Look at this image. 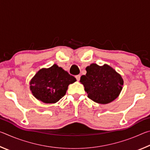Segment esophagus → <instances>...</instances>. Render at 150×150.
Returning <instances> with one entry per match:
<instances>
[{
	"label": "esophagus",
	"instance_id": "34e87169",
	"mask_svg": "<svg viewBox=\"0 0 150 150\" xmlns=\"http://www.w3.org/2000/svg\"><path fill=\"white\" fill-rule=\"evenodd\" d=\"M80 77H81V76H80L79 75H76V76H75L76 79H77L78 81L80 80Z\"/></svg>",
	"mask_w": 150,
	"mask_h": 150
}]
</instances>
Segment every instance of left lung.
Returning <instances> with one entry per match:
<instances>
[{
	"label": "left lung",
	"instance_id": "1",
	"mask_svg": "<svg viewBox=\"0 0 150 150\" xmlns=\"http://www.w3.org/2000/svg\"><path fill=\"white\" fill-rule=\"evenodd\" d=\"M86 71L87 73L81 76L80 82L90 99L104 105L115 100L120 95L124 81L110 66L92 63L86 67Z\"/></svg>",
	"mask_w": 150,
	"mask_h": 150
}]
</instances>
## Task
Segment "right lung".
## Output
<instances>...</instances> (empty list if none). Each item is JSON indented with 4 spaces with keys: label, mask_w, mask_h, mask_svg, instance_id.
I'll return each instance as SVG.
<instances>
[{
    "label": "right lung",
    "mask_w": 150,
    "mask_h": 150,
    "mask_svg": "<svg viewBox=\"0 0 150 150\" xmlns=\"http://www.w3.org/2000/svg\"><path fill=\"white\" fill-rule=\"evenodd\" d=\"M76 81L73 76L54 64L39 70L30 81V88L38 100L55 103L65 95L69 85Z\"/></svg>",
    "instance_id": "right-lung-1"
}]
</instances>
